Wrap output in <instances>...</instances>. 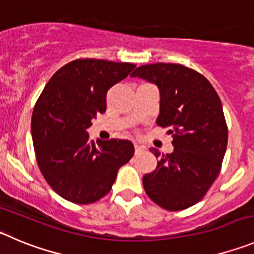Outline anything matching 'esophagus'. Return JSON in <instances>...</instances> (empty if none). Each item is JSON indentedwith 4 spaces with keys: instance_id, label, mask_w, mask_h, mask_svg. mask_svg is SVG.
I'll return each instance as SVG.
<instances>
[{
    "instance_id": "1",
    "label": "esophagus",
    "mask_w": 254,
    "mask_h": 254,
    "mask_svg": "<svg viewBox=\"0 0 254 254\" xmlns=\"http://www.w3.org/2000/svg\"><path fill=\"white\" fill-rule=\"evenodd\" d=\"M134 150H136V153H138V152H141V151L145 150V147L141 145H138V143H134Z\"/></svg>"
}]
</instances>
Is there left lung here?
<instances>
[{"instance_id":"obj_1","label":"left lung","mask_w":254,"mask_h":254,"mask_svg":"<svg viewBox=\"0 0 254 254\" xmlns=\"http://www.w3.org/2000/svg\"><path fill=\"white\" fill-rule=\"evenodd\" d=\"M131 76L157 85L160 115L156 123L169 128L174 151L161 155L142 179L146 194L166 210L192 206L203 199L222 167L228 128L222 102L208 79L181 64H147Z\"/></svg>"}]
</instances>
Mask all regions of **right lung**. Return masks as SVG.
I'll return each instance as SVG.
<instances>
[{
    "instance_id": "obj_1",
    "label": "right lung",
    "mask_w": 254,
    "mask_h": 254,
    "mask_svg": "<svg viewBox=\"0 0 254 254\" xmlns=\"http://www.w3.org/2000/svg\"><path fill=\"white\" fill-rule=\"evenodd\" d=\"M136 65L98 59L68 63L51 76L32 112L37 165L51 189L75 204L109 192L121 166L131 160V141L89 139L92 120L107 108V92Z\"/></svg>"
}]
</instances>
